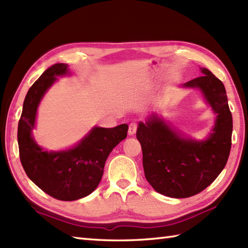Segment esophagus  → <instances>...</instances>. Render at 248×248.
Wrapping results in <instances>:
<instances>
[{"mask_svg":"<svg viewBox=\"0 0 248 248\" xmlns=\"http://www.w3.org/2000/svg\"><path fill=\"white\" fill-rule=\"evenodd\" d=\"M136 130H138V124L136 123H131L129 125V134L134 135L136 133Z\"/></svg>","mask_w":248,"mask_h":248,"instance_id":"34e87169","label":"esophagus"}]
</instances>
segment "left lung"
Listing matches in <instances>:
<instances>
[{
    "label": "left lung",
    "mask_w": 248,
    "mask_h": 248,
    "mask_svg": "<svg viewBox=\"0 0 248 248\" xmlns=\"http://www.w3.org/2000/svg\"><path fill=\"white\" fill-rule=\"evenodd\" d=\"M200 70L202 77L183 86L199 88L217 114L207 140L184 139L155 115L146 124L140 123L136 131L147 181L168 197L186 198L203 191L222 172L230 154L232 115L225 86L207 68Z\"/></svg>",
    "instance_id": "left-lung-1"
}]
</instances>
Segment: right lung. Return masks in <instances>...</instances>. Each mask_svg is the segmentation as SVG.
<instances>
[{
    "label": "right lung",
    "mask_w": 248,
    "mask_h": 248,
    "mask_svg": "<svg viewBox=\"0 0 248 248\" xmlns=\"http://www.w3.org/2000/svg\"><path fill=\"white\" fill-rule=\"evenodd\" d=\"M68 72L66 64H55L29 89L18 124V145L21 164L31 180L51 197L72 202L96 189L110 151L127 138L128 124L94 127L76 147L65 151H46L37 145L31 138L37 108L56 77Z\"/></svg>",
    "instance_id": "add662e5"
}]
</instances>
